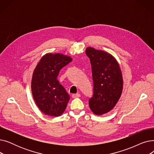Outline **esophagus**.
Here are the masks:
<instances>
[{"mask_svg": "<svg viewBox=\"0 0 154 154\" xmlns=\"http://www.w3.org/2000/svg\"><path fill=\"white\" fill-rule=\"evenodd\" d=\"M72 98H74V99L78 98V97H80V94H74L72 95Z\"/></svg>", "mask_w": 154, "mask_h": 154, "instance_id": "obj_1", "label": "esophagus"}]
</instances>
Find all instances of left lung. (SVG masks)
Segmentation results:
<instances>
[{
	"instance_id": "8db88e82",
	"label": "left lung",
	"mask_w": 154,
	"mask_h": 154,
	"mask_svg": "<svg viewBox=\"0 0 154 154\" xmlns=\"http://www.w3.org/2000/svg\"><path fill=\"white\" fill-rule=\"evenodd\" d=\"M85 54L91 60L94 82L89 107L95 115L107 114L114 108L122 94V72L116 59L107 52L88 47Z\"/></svg>"
}]
</instances>
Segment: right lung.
<instances>
[{
  "label": "right lung",
  "instance_id": "1",
  "mask_svg": "<svg viewBox=\"0 0 154 154\" xmlns=\"http://www.w3.org/2000/svg\"><path fill=\"white\" fill-rule=\"evenodd\" d=\"M72 60L71 57L59 53L45 54L35 67L31 91L37 107L45 115L61 116L66 110L70 95L60 84V70Z\"/></svg>",
  "mask_w": 154,
  "mask_h": 154
}]
</instances>
